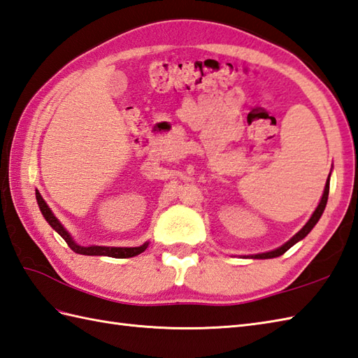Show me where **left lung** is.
Here are the masks:
<instances>
[{
    "mask_svg": "<svg viewBox=\"0 0 358 358\" xmlns=\"http://www.w3.org/2000/svg\"><path fill=\"white\" fill-rule=\"evenodd\" d=\"M328 194H329V178H328L327 185H324V192H323V196H322V201H320L319 206H317V208H315V211H314V214L311 216V219H309V220L306 222V225H305L303 228H301L300 231H299L296 236H294L291 241H288L287 243L282 245L280 248H277V250H274V251H269V252H264V254H256V256H251V257H254V259H273V257H279V256H282V254L287 252L292 245H296L299 241L303 239V237L314 228V225L317 224V222H319L320 216H322L323 211H324V206H327Z\"/></svg>",
    "mask_w": 358,
    "mask_h": 358,
    "instance_id": "1",
    "label": "left lung"
}]
</instances>
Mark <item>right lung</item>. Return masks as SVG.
<instances>
[{
	"label": "right lung",
	"instance_id": "obj_1",
	"mask_svg": "<svg viewBox=\"0 0 358 358\" xmlns=\"http://www.w3.org/2000/svg\"><path fill=\"white\" fill-rule=\"evenodd\" d=\"M36 201L39 205V210H41L45 220L49 222L55 231H57L62 237V239L67 242L70 248L78 254H84V256H107V257H115V259H127V257L138 256V254H141L142 251H145V248L148 246V243L136 246V248H115V246H112V248H110V246H79L73 242L70 234L64 229V227L59 224V220L53 216V213L50 211V208L47 206L41 194H39L38 192H36Z\"/></svg>",
	"mask_w": 358,
	"mask_h": 358
}]
</instances>
